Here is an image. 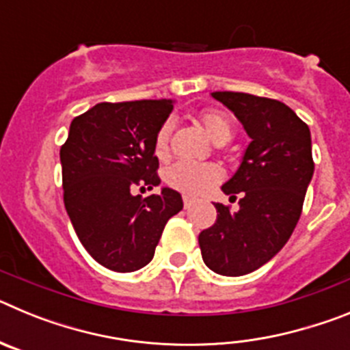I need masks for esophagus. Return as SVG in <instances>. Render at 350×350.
<instances>
[{
  "label": "esophagus",
  "instance_id": "obj_1",
  "mask_svg": "<svg viewBox=\"0 0 350 350\" xmlns=\"http://www.w3.org/2000/svg\"><path fill=\"white\" fill-rule=\"evenodd\" d=\"M182 200H184V208H189V206L193 205V198L184 196V198H182Z\"/></svg>",
  "mask_w": 350,
  "mask_h": 350
}]
</instances>
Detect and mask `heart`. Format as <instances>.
Instances as JSON below:
<instances>
[{
	"instance_id": "obj_1",
	"label": "heart",
	"mask_w": 350,
	"mask_h": 350,
	"mask_svg": "<svg viewBox=\"0 0 350 350\" xmlns=\"http://www.w3.org/2000/svg\"><path fill=\"white\" fill-rule=\"evenodd\" d=\"M203 128L206 129L210 137L215 142L230 140L233 133L231 119L224 112L219 110H206L200 116ZM173 122L165 120L157 129L154 137V154L157 159L165 161L170 156V142H172ZM222 178L221 166L215 163H196V161H177L172 166H168L165 172V182L180 191V193L191 194V196H200L210 191L213 185Z\"/></svg>"
}]
</instances>
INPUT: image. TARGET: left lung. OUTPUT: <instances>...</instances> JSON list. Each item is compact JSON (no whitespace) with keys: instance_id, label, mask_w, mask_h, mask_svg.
Returning a JSON list of instances; mask_svg holds the SVG:
<instances>
[{"instance_id":"1","label":"left lung","mask_w":350,"mask_h":350,"mask_svg":"<svg viewBox=\"0 0 350 350\" xmlns=\"http://www.w3.org/2000/svg\"><path fill=\"white\" fill-rule=\"evenodd\" d=\"M212 98L230 108L250 144L242 165L222 191L237 200V212L215 203L217 221L198 237L203 261L212 271L240 277L270 261L289 240L301 215L314 175L308 126L282 101L215 91Z\"/></svg>"}]
</instances>
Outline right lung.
Masks as SVG:
<instances>
[{
    "label": "right lung",
    "mask_w": 350,
    "mask_h": 350,
    "mask_svg": "<svg viewBox=\"0 0 350 350\" xmlns=\"http://www.w3.org/2000/svg\"><path fill=\"white\" fill-rule=\"evenodd\" d=\"M172 100L98 103L71 120L61 147L64 206L82 245L113 271L150 262L166 222L184 206L177 191L142 198L161 184L154 137Z\"/></svg>",
    "instance_id": "right-lung-1"
}]
</instances>
